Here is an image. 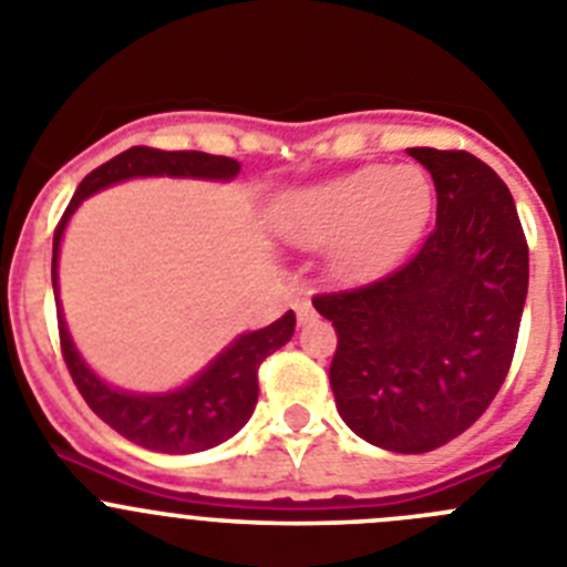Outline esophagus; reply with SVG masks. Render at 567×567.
Returning <instances> with one entry per match:
<instances>
[{"label":"esophagus","instance_id":"1","mask_svg":"<svg viewBox=\"0 0 567 567\" xmlns=\"http://www.w3.org/2000/svg\"><path fill=\"white\" fill-rule=\"evenodd\" d=\"M295 315H298V323H309L315 318V307L309 298L295 300Z\"/></svg>","mask_w":567,"mask_h":567}]
</instances>
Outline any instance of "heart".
<instances>
[{"label":"heart","instance_id":"b5f03b06","mask_svg":"<svg viewBox=\"0 0 567 567\" xmlns=\"http://www.w3.org/2000/svg\"><path fill=\"white\" fill-rule=\"evenodd\" d=\"M434 209V184L414 164L360 167L287 193L275 229L298 247L332 244V267L365 278L412 249Z\"/></svg>","mask_w":567,"mask_h":567}]
</instances>
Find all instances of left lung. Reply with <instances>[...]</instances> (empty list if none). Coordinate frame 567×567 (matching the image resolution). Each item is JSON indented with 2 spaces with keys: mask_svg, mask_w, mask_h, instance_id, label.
<instances>
[{
  "mask_svg": "<svg viewBox=\"0 0 567 567\" xmlns=\"http://www.w3.org/2000/svg\"><path fill=\"white\" fill-rule=\"evenodd\" d=\"M434 178L437 224L383 278L318 295L338 332L329 383L365 443L423 454L497 398L528 295V244L508 187L465 150L412 147Z\"/></svg>",
  "mask_w": 567,
  "mask_h": 567,
  "instance_id": "obj_1",
  "label": "left lung"
}]
</instances>
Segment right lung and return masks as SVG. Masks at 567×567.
<instances>
[{"label":"right lung","instance_id":"obj_1","mask_svg":"<svg viewBox=\"0 0 567 567\" xmlns=\"http://www.w3.org/2000/svg\"><path fill=\"white\" fill-rule=\"evenodd\" d=\"M240 173V164L227 155H209L198 150H167L130 147L110 158L107 164L96 167L79 184L76 195L70 198L53 235V292H56L59 312V338H62L64 363L70 378L87 400V405L110 429L127 437L130 443L162 454H195L207 452L213 445H221L233 434H238L247 420L252 417L258 403V365L278 352L280 346L289 343L295 334V312H287L269 327L258 332H244L215 354L202 372L189 383L169 389V392L138 394L115 389L107 380L99 378L84 358L79 354L76 343L70 338L68 323L59 300V247H62L64 229L79 204L99 189H107L130 178H150V175H167V178H202V182H233Z\"/></svg>","mask_w":567,"mask_h":567}]
</instances>
